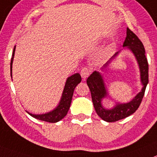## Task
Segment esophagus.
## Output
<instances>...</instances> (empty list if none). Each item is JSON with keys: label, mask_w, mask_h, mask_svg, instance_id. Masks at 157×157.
<instances>
[{"label": "esophagus", "mask_w": 157, "mask_h": 157, "mask_svg": "<svg viewBox=\"0 0 157 157\" xmlns=\"http://www.w3.org/2000/svg\"><path fill=\"white\" fill-rule=\"evenodd\" d=\"M90 73H91V70H89L88 68H87V67H84V68L82 69L81 71H80V75H81L82 78L84 79V80H85V79H87V77L90 75Z\"/></svg>", "instance_id": "34e87169"}]
</instances>
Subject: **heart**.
Here are the masks:
<instances>
[{"mask_svg":"<svg viewBox=\"0 0 157 157\" xmlns=\"http://www.w3.org/2000/svg\"><path fill=\"white\" fill-rule=\"evenodd\" d=\"M112 51H113V48H109L107 49L106 52H105V56H109V55L110 52H112Z\"/></svg>","mask_w":157,"mask_h":157,"instance_id":"b5f03b06","label":"heart"}]
</instances>
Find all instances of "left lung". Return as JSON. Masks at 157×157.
<instances>
[{
	"instance_id": "8db88e82",
	"label": "left lung",
	"mask_w": 157,
	"mask_h": 157,
	"mask_svg": "<svg viewBox=\"0 0 157 157\" xmlns=\"http://www.w3.org/2000/svg\"><path fill=\"white\" fill-rule=\"evenodd\" d=\"M124 49H128L134 55L140 71V80L142 87L139 93L136 94L131 101L126 103H121L115 101V105L111 109H106L102 105L104 98H110L107 91L103 76L98 71H94L87 79V84L91 91V98L96 113L103 121L106 122H115L120 120L124 119L133 114L140 105L145 94V88L149 83V64L145 57V51L144 46L138 36L130 29L127 28V36L123 44ZM121 53L117 52L111 59L101 67L104 70L109 66V65L116 60L117 57Z\"/></svg>"
}]
</instances>
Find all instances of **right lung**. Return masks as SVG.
Wrapping results in <instances>:
<instances>
[{"mask_svg":"<svg viewBox=\"0 0 157 157\" xmlns=\"http://www.w3.org/2000/svg\"><path fill=\"white\" fill-rule=\"evenodd\" d=\"M15 46L14 48L13 53H12V58L11 60V64H10V69H11V77L12 79V63H13L14 56H15ZM81 81V77L80 73H77L73 74L72 76L69 77L66 79V84H65L64 89H63V94H62L61 99L59 101V105L52 111L42 114H33L31 113L26 111L28 114L31 117H34L36 119L40 120V121H46V122L50 123H56L61 121L66 116L69 111V109L70 107V104L73 98V91L74 89L77 87L78 84H80Z\"/></svg>","mask_w":157,"mask_h":157,"instance_id":"add662e5","label":"right lung"}]
</instances>
